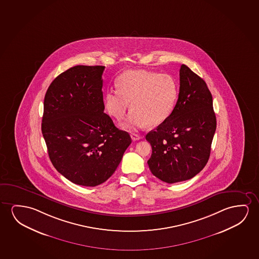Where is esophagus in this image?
<instances>
[{"label": "esophagus", "mask_w": 259, "mask_h": 259, "mask_svg": "<svg viewBox=\"0 0 259 259\" xmlns=\"http://www.w3.org/2000/svg\"><path fill=\"white\" fill-rule=\"evenodd\" d=\"M131 138L133 141H139V140L142 139L143 137H142L141 135H137V134H132Z\"/></svg>", "instance_id": "34e87169"}]
</instances>
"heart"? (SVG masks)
I'll list each match as a JSON object with an SVG mask.
<instances>
[{
  "label": "heart",
  "mask_w": 259,
  "mask_h": 259,
  "mask_svg": "<svg viewBox=\"0 0 259 259\" xmlns=\"http://www.w3.org/2000/svg\"><path fill=\"white\" fill-rule=\"evenodd\" d=\"M117 87L118 90L106 93L104 106L107 112L119 121L131 103V115L124 124L127 129L163 123L174 111L179 94L172 75L143 69L124 72L118 77Z\"/></svg>",
  "instance_id": "b5f03b06"
}]
</instances>
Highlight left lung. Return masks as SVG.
<instances>
[{
	"instance_id": "1",
	"label": "left lung",
	"mask_w": 259,
	"mask_h": 259,
	"mask_svg": "<svg viewBox=\"0 0 259 259\" xmlns=\"http://www.w3.org/2000/svg\"><path fill=\"white\" fill-rule=\"evenodd\" d=\"M215 128L213 99L206 82L183 64L174 111L146 135L152 148L148 160L152 175L167 184L195 177L208 161Z\"/></svg>"
}]
</instances>
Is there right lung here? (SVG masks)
I'll use <instances>...</instances> for the list:
<instances>
[{"label": "right lung", "mask_w": 259, "mask_h": 259, "mask_svg": "<svg viewBox=\"0 0 259 259\" xmlns=\"http://www.w3.org/2000/svg\"><path fill=\"white\" fill-rule=\"evenodd\" d=\"M103 66H75L50 84L41 133L57 171L72 183L94 187L112 176L131 144L127 132L104 113Z\"/></svg>", "instance_id": "obj_1"}]
</instances>
